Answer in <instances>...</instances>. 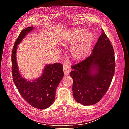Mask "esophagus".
<instances>
[{"mask_svg": "<svg viewBox=\"0 0 129 129\" xmlns=\"http://www.w3.org/2000/svg\"><path fill=\"white\" fill-rule=\"evenodd\" d=\"M63 72H64V75H68L71 71V69H70V68L69 67V66H67V65H66V64L63 65Z\"/></svg>", "mask_w": 129, "mask_h": 129, "instance_id": "esophagus-1", "label": "esophagus"}]
</instances>
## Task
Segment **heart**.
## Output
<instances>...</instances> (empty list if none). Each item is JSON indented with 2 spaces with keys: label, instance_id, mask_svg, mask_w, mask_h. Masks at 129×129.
I'll return each instance as SVG.
<instances>
[{
  "label": "heart",
  "instance_id": "1",
  "mask_svg": "<svg viewBox=\"0 0 129 129\" xmlns=\"http://www.w3.org/2000/svg\"><path fill=\"white\" fill-rule=\"evenodd\" d=\"M64 40L73 44L71 54L75 61H81L87 58L91 53L95 40L94 34L83 28H74L64 35Z\"/></svg>",
  "mask_w": 129,
  "mask_h": 129
}]
</instances>
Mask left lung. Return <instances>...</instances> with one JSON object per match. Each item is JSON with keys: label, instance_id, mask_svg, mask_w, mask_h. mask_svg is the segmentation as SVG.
<instances>
[{"label": "left lung", "instance_id": "1", "mask_svg": "<svg viewBox=\"0 0 129 129\" xmlns=\"http://www.w3.org/2000/svg\"><path fill=\"white\" fill-rule=\"evenodd\" d=\"M114 51L102 30L92 53L86 59L72 66L73 93L77 102L90 105L99 102L107 91L114 75Z\"/></svg>", "mask_w": 129, "mask_h": 129}]
</instances>
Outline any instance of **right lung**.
Instances as JSON below:
<instances>
[{
	"instance_id": "right-lung-1",
	"label": "right lung",
	"mask_w": 129,
	"mask_h": 129,
	"mask_svg": "<svg viewBox=\"0 0 129 129\" xmlns=\"http://www.w3.org/2000/svg\"><path fill=\"white\" fill-rule=\"evenodd\" d=\"M35 28L33 26L23 29L15 42L12 51L13 80L21 97L31 106L45 109L53 103L56 89L64 75L63 66L59 63L46 64L41 75L36 79L28 80L19 71L17 61L18 45Z\"/></svg>"
}]
</instances>
